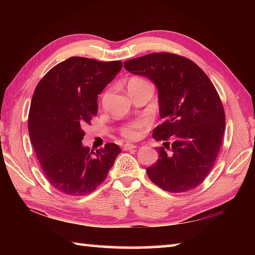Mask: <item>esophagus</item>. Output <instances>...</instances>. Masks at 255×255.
Instances as JSON below:
<instances>
[{"label":"esophagus","mask_w":255,"mask_h":255,"mask_svg":"<svg viewBox=\"0 0 255 255\" xmlns=\"http://www.w3.org/2000/svg\"><path fill=\"white\" fill-rule=\"evenodd\" d=\"M125 150H128V149H132V148H136V145H133V144H131V143H126L124 145V147H123Z\"/></svg>","instance_id":"1"}]
</instances>
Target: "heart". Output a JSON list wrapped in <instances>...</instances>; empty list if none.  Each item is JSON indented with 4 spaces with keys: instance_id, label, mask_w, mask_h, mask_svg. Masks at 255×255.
Listing matches in <instances>:
<instances>
[{
    "instance_id": "obj_1",
    "label": "heart",
    "mask_w": 255,
    "mask_h": 255,
    "mask_svg": "<svg viewBox=\"0 0 255 255\" xmlns=\"http://www.w3.org/2000/svg\"><path fill=\"white\" fill-rule=\"evenodd\" d=\"M146 83L144 80L141 79H138V77H135V79H131L130 81L128 82L127 84V89L131 88V86H135V85H139V84H143ZM146 122L145 120H137V122L132 123L130 125H127L126 127L123 128V135L127 138H137L139 136L140 130L145 127Z\"/></svg>"
}]
</instances>
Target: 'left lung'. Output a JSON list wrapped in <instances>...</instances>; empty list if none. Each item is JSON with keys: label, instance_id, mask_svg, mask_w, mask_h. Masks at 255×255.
<instances>
[{"label": "left lung", "instance_id": "8db88e82", "mask_svg": "<svg viewBox=\"0 0 255 255\" xmlns=\"http://www.w3.org/2000/svg\"><path fill=\"white\" fill-rule=\"evenodd\" d=\"M124 67L133 75L153 82L158 93L163 124L153 131L158 159L147 167L153 183L169 192H184L208 175L221 148L225 112L214 84L201 68L185 57L154 53L126 60Z\"/></svg>", "mask_w": 255, "mask_h": 255}]
</instances>
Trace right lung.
Here are the masks:
<instances>
[{"label": "right lung", "instance_id": "1", "mask_svg": "<svg viewBox=\"0 0 255 255\" xmlns=\"http://www.w3.org/2000/svg\"><path fill=\"white\" fill-rule=\"evenodd\" d=\"M123 64L71 57L42 77L30 105L28 129L42 172L58 191L70 196L92 192L107 178L122 153L108 143L93 152L82 144L83 127L98 114V96Z\"/></svg>", "mask_w": 255, "mask_h": 255}]
</instances>
